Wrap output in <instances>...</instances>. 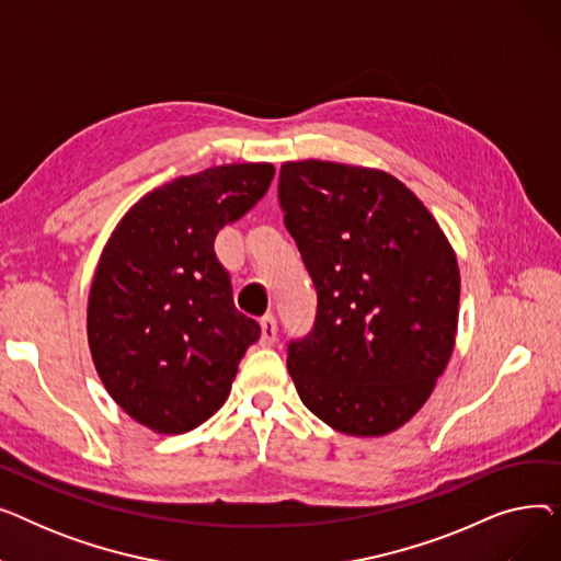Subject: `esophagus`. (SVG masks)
<instances>
[{
  "label": "esophagus",
  "mask_w": 561,
  "mask_h": 561,
  "mask_svg": "<svg viewBox=\"0 0 561 561\" xmlns=\"http://www.w3.org/2000/svg\"><path fill=\"white\" fill-rule=\"evenodd\" d=\"M259 325H261V345H273L277 341V320H275V316H263Z\"/></svg>",
  "instance_id": "1"
}]
</instances>
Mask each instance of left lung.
Masks as SVG:
<instances>
[{
  "label": "left lung",
  "mask_w": 561,
  "mask_h": 561,
  "mask_svg": "<svg viewBox=\"0 0 561 561\" xmlns=\"http://www.w3.org/2000/svg\"><path fill=\"white\" fill-rule=\"evenodd\" d=\"M284 222L318 293L313 330L288 343L305 407L350 436L419 414L457 334L459 265L427 206L385 170L290 161Z\"/></svg>",
  "instance_id": "8db88e82"
}]
</instances>
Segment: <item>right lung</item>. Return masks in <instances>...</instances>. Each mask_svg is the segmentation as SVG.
<instances>
[{
  "label": "right lung",
  "instance_id": "obj_1",
  "mask_svg": "<svg viewBox=\"0 0 561 561\" xmlns=\"http://www.w3.org/2000/svg\"><path fill=\"white\" fill-rule=\"evenodd\" d=\"M273 176V163H231L172 180L131 206L100 254L85 318L93 364L108 396L152 432L211 419L261 336L233 307L214 241Z\"/></svg>",
  "mask_w": 561,
  "mask_h": 561
}]
</instances>
